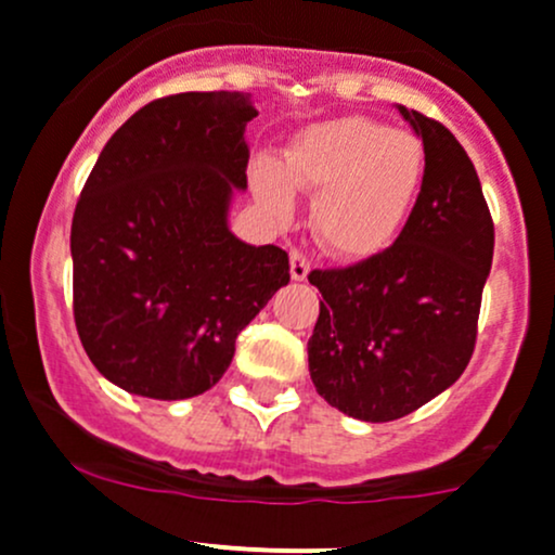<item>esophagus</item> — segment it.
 I'll list each match as a JSON object with an SVG mask.
<instances>
[{
	"instance_id": "esophagus-1",
	"label": "esophagus",
	"mask_w": 555,
	"mask_h": 555,
	"mask_svg": "<svg viewBox=\"0 0 555 555\" xmlns=\"http://www.w3.org/2000/svg\"><path fill=\"white\" fill-rule=\"evenodd\" d=\"M308 271H311V262H308V258L302 253H295L289 255V273H293L295 282H302V279L308 276Z\"/></svg>"
}]
</instances>
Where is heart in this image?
Instances as JSON below:
<instances>
[{
    "label": "heart",
    "instance_id": "heart-1",
    "mask_svg": "<svg viewBox=\"0 0 555 555\" xmlns=\"http://www.w3.org/2000/svg\"><path fill=\"white\" fill-rule=\"evenodd\" d=\"M428 156L412 132L366 116L306 127L284 149L279 170L260 162L255 191L276 215H289L293 191L317 194L313 231L332 255L366 260L399 238L415 212Z\"/></svg>",
    "mask_w": 555,
    "mask_h": 555
}]
</instances>
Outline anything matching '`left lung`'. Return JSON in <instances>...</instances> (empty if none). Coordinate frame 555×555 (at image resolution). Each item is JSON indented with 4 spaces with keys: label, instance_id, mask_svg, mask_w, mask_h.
Segmentation results:
<instances>
[{
    "label": "left lung",
    "instance_id": "obj_1",
    "mask_svg": "<svg viewBox=\"0 0 555 555\" xmlns=\"http://www.w3.org/2000/svg\"><path fill=\"white\" fill-rule=\"evenodd\" d=\"M399 111L428 156L410 223L375 258L308 273L324 297L308 340L311 380L326 404L364 423L410 415L463 375L494 253L463 145L441 121Z\"/></svg>",
    "mask_w": 555,
    "mask_h": 555
}]
</instances>
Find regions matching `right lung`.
<instances>
[{
    "label": "right lung",
    "mask_w": 555,
    "mask_h": 555,
    "mask_svg": "<svg viewBox=\"0 0 555 555\" xmlns=\"http://www.w3.org/2000/svg\"><path fill=\"white\" fill-rule=\"evenodd\" d=\"M247 92H180L111 135L74 209V322L106 380L145 399L199 396L236 337L289 282L282 247L236 238Z\"/></svg>",
    "instance_id": "obj_1"
}]
</instances>
